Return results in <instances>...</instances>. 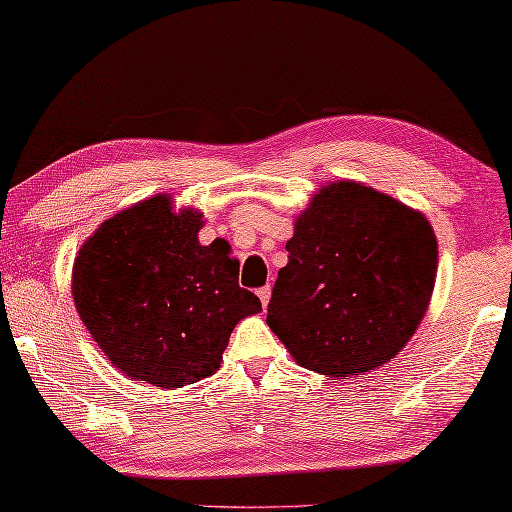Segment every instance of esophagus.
I'll return each mask as SVG.
<instances>
[{"label":"esophagus","instance_id":"1","mask_svg":"<svg viewBox=\"0 0 512 512\" xmlns=\"http://www.w3.org/2000/svg\"><path fill=\"white\" fill-rule=\"evenodd\" d=\"M270 293H272L270 286H263V289H258V298H261V305H263V307H268V303H270Z\"/></svg>","mask_w":512,"mask_h":512}]
</instances>
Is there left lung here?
Listing matches in <instances>:
<instances>
[{
    "label": "left lung",
    "instance_id": "left-lung-1",
    "mask_svg": "<svg viewBox=\"0 0 512 512\" xmlns=\"http://www.w3.org/2000/svg\"><path fill=\"white\" fill-rule=\"evenodd\" d=\"M268 326L298 366L347 380L384 366L422 324L438 242L417 209L359 181L321 186L293 221Z\"/></svg>",
    "mask_w": 512,
    "mask_h": 512
}]
</instances>
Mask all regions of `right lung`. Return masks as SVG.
<instances>
[{"instance_id": "obj_1", "label": "right lung", "mask_w": 512, "mask_h": 512, "mask_svg": "<svg viewBox=\"0 0 512 512\" xmlns=\"http://www.w3.org/2000/svg\"><path fill=\"white\" fill-rule=\"evenodd\" d=\"M202 226L200 209L158 193L104 221L74 258L76 312L130 380L181 389L214 375L237 321L261 312L230 244L202 247Z\"/></svg>"}]
</instances>
